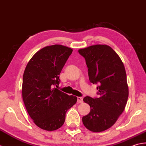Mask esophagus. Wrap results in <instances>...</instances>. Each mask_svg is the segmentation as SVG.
Wrapping results in <instances>:
<instances>
[{"instance_id":"esophagus-1","label":"esophagus","mask_w":146,"mask_h":146,"mask_svg":"<svg viewBox=\"0 0 146 146\" xmlns=\"http://www.w3.org/2000/svg\"><path fill=\"white\" fill-rule=\"evenodd\" d=\"M83 102V98L82 97H77V103H82Z\"/></svg>"}]
</instances>
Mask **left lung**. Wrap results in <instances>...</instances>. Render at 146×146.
Instances as JSON below:
<instances>
[{"label":"left lung","instance_id":"obj_1","mask_svg":"<svg viewBox=\"0 0 146 146\" xmlns=\"http://www.w3.org/2000/svg\"><path fill=\"white\" fill-rule=\"evenodd\" d=\"M78 52L86 60L90 82L98 84L99 95L83 99L90 105L91 111L82 117V123L92 132L105 131L115 123L127 102L129 88L124 65L106 44H95Z\"/></svg>","mask_w":146,"mask_h":146}]
</instances>
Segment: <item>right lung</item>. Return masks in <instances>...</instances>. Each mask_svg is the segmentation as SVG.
Masks as SVG:
<instances>
[{
    "instance_id": "obj_1",
    "label": "right lung",
    "mask_w": 146,
    "mask_h": 146,
    "mask_svg": "<svg viewBox=\"0 0 146 146\" xmlns=\"http://www.w3.org/2000/svg\"><path fill=\"white\" fill-rule=\"evenodd\" d=\"M72 49L61 44L40 50L29 61L23 74L22 96L29 115L40 129L53 131L60 128L67 111L77 97L53 88Z\"/></svg>"
}]
</instances>
